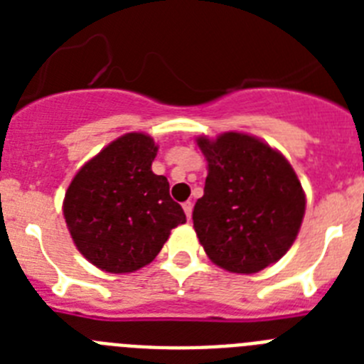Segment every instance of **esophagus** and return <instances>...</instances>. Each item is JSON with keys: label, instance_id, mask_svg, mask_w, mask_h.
Wrapping results in <instances>:
<instances>
[{"label": "esophagus", "instance_id": "1", "mask_svg": "<svg viewBox=\"0 0 364 364\" xmlns=\"http://www.w3.org/2000/svg\"><path fill=\"white\" fill-rule=\"evenodd\" d=\"M182 208H184V213H186V217H188V220H191V213H193L191 202H184V204H182Z\"/></svg>", "mask_w": 364, "mask_h": 364}]
</instances>
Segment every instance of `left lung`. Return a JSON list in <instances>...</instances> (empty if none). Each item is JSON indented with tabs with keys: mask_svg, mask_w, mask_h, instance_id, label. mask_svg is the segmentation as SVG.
Masks as SVG:
<instances>
[{
	"mask_svg": "<svg viewBox=\"0 0 364 364\" xmlns=\"http://www.w3.org/2000/svg\"><path fill=\"white\" fill-rule=\"evenodd\" d=\"M208 160L204 195L193 228L215 264L257 273L291 247L306 210V195L290 162L260 138L228 131L198 136Z\"/></svg>",
	"mask_w": 364,
	"mask_h": 364,
	"instance_id": "8db88e82",
	"label": "left lung"
}]
</instances>
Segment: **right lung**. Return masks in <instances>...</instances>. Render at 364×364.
I'll return each mask as SVG.
<instances>
[{
  "label": "right lung",
  "instance_id": "right-lung-1",
  "mask_svg": "<svg viewBox=\"0 0 364 364\" xmlns=\"http://www.w3.org/2000/svg\"><path fill=\"white\" fill-rule=\"evenodd\" d=\"M159 146L127 133L80 167L63 198V217L78 252L107 273H131L159 255L184 210L151 164Z\"/></svg>",
  "mask_w": 364,
  "mask_h": 364
}]
</instances>
